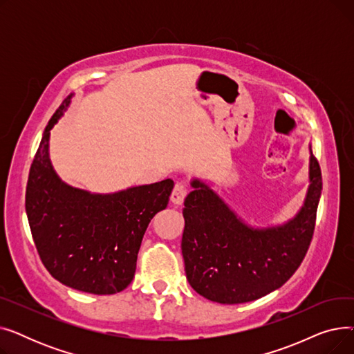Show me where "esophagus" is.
Instances as JSON below:
<instances>
[{
    "instance_id": "34e87169",
    "label": "esophagus",
    "mask_w": 354,
    "mask_h": 354,
    "mask_svg": "<svg viewBox=\"0 0 354 354\" xmlns=\"http://www.w3.org/2000/svg\"><path fill=\"white\" fill-rule=\"evenodd\" d=\"M188 194V187L183 182H176L175 188L171 194V201L175 203V205H182V202Z\"/></svg>"
}]
</instances>
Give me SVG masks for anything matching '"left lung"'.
<instances>
[{"mask_svg": "<svg viewBox=\"0 0 354 354\" xmlns=\"http://www.w3.org/2000/svg\"><path fill=\"white\" fill-rule=\"evenodd\" d=\"M304 205L287 224L252 228L199 179L185 198L182 255L191 287L221 304L261 299L297 271L310 247L323 189L322 171L310 152Z\"/></svg>", "mask_w": 354, "mask_h": 354, "instance_id": "obj_1", "label": "left lung"}]
</instances>
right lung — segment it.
Instances as JSON below:
<instances>
[{"instance_id": "add662e5", "label": "right lung", "mask_w": 354, "mask_h": 354, "mask_svg": "<svg viewBox=\"0 0 354 354\" xmlns=\"http://www.w3.org/2000/svg\"><path fill=\"white\" fill-rule=\"evenodd\" d=\"M71 97L44 129L30 167L26 212L37 252L55 280L90 294H116L132 283L145 231L167 207L174 180L104 195L64 183L51 166L48 139Z\"/></svg>"}]
</instances>
